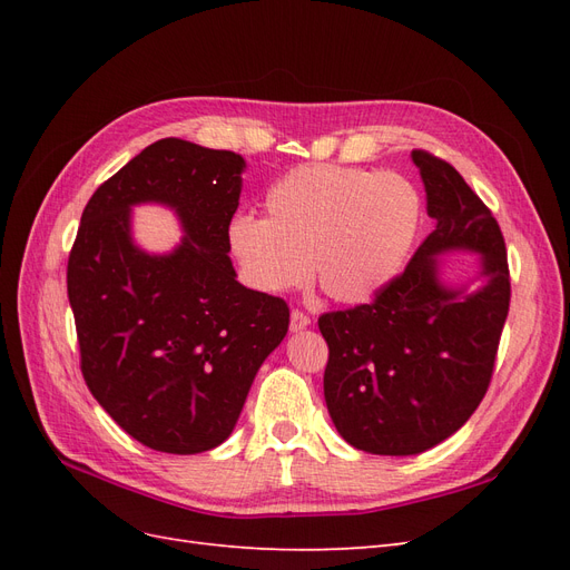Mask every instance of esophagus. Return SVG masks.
Instances as JSON below:
<instances>
[{
    "label": "esophagus",
    "instance_id": "obj_1",
    "mask_svg": "<svg viewBox=\"0 0 570 570\" xmlns=\"http://www.w3.org/2000/svg\"><path fill=\"white\" fill-rule=\"evenodd\" d=\"M308 325H312V318H308L304 312H297V308H295V312L289 314V331L292 333H302V331H306Z\"/></svg>",
    "mask_w": 570,
    "mask_h": 570
}]
</instances>
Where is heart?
Wrapping results in <instances>:
<instances>
[{"mask_svg":"<svg viewBox=\"0 0 570 570\" xmlns=\"http://www.w3.org/2000/svg\"><path fill=\"white\" fill-rule=\"evenodd\" d=\"M266 218L237 214L228 247L243 278L285 295L312 278L344 304L373 299L406 264L421 226V197L404 176L306 164L275 180Z\"/></svg>","mask_w":570,"mask_h":570,"instance_id":"1","label":"heart"}]
</instances>
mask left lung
<instances>
[{"mask_svg": "<svg viewBox=\"0 0 570 570\" xmlns=\"http://www.w3.org/2000/svg\"><path fill=\"white\" fill-rule=\"evenodd\" d=\"M435 230L375 302L323 314V394L344 442L413 456L452 438L488 392L509 314L507 247L494 216L459 170L411 151ZM479 256L469 282L443 281L442 255Z\"/></svg>", "mask_w": 570, "mask_h": 570, "instance_id": "left-lung-1", "label": "left lung"}]
</instances>
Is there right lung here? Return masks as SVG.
<instances>
[{
	"mask_svg": "<svg viewBox=\"0 0 570 570\" xmlns=\"http://www.w3.org/2000/svg\"><path fill=\"white\" fill-rule=\"evenodd\" d=\"M247 161L166 137L99 185L68 256L80 368L99 406L149 450L226 442L268 354L287 335L281 297L237 283L228 226ZM166 205L184 237L147 253L131 209Z\"/></svg>",
	"mask_w": 570,
	"mask_h": 570,
	"instance_id": "add662e5",
	"label": "right lung"
}]
</instances>
